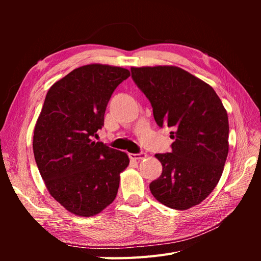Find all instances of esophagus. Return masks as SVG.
I'll return each mask as SVG.
<instances>
[{"mask_svg":"<svg viewBox=\"0 0 261 261\" xmlns=\"http://www.w3.org/2000/svg\"><path fill=\"white\" fill-rule=\"evenodd\" d=\"M147 154L145 152H140V153H129V158L132 160H141L145 159Z\"/></svg>","mask_w":261,"mask_h":261,"instance_id":"obj_1","label":"esophagus"}]
</instances>
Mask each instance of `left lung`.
Segmentation results:
<instances>
[{"instance_id": "left-lung-1", "label": "left lung", "mask_w": 261, "mask_h": 261, "mask_svg": "<svg viewBox=\"0 0 261 261\" xmlns=\"http://www.w3.org/2000/svg\"><path fill=\"white\" fill-rule=\"evenodd\" d=\"M158 126L171 127L172 151L156 153L160 177L150 183L164 206L186 210L204 200L222 175L228 153L226 110L212 87L172 65L132 67Z\"/></svg>"}]
</instances>
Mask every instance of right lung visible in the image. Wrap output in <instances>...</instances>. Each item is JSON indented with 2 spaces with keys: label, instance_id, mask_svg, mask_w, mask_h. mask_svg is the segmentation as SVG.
<instances>
[{
  "label": "right lung",
  "instance_id": "right-lung-1",
  "mask_svg": "<svg viewBox=\"0 0 261 261\" xmlns=\"http://www.w3.org/2000/svg\"><path fill=\"white\" fill-rule=\"evenodd\" d=\"M130 76L107 64L75 68L54 83L34 132L37 167L50 195L78 217H92L115 199L128 155L92 138L105 123L113 91Z\"/></svg>",
  "mask_w": 261,
  "mask_h": 261
}]
</instances>
